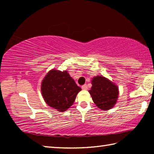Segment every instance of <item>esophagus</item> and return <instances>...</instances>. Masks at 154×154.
<instances>
[{
	"instance_id": "34e87169",
	"label": "esophagus",
	"mask_w": 154,
	"mask_h": 154,
	"mask_svg": "<svg viewBox=\"0 0 154 154\" xmlns=\"http://www.w3.org/2000/svg\"><path fill=\"white\" fill-rule=\"evenodd\" d=\"M82 88L83 90H88V85H86V84H85V85H82Z\"/></svg>"
}]
</instances>
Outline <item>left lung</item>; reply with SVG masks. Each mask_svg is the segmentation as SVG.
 <instances>
[{"label": "left lung", "instance_id": "left-lung-1", "mask_svg": "<svg viewBox=\"0 0 154 154\" xmlns=\"http://www.w3.org/2000/svg\"><path fill=\"white\" fill-rule=\"evenodd\" d=\"M91 83L92 86L89 92L95 105L104 111L113 108L119 96L118 85L100 75L94 77Z\"/></svg>", "mask_w": 154, "mask_h": 154}]
</instances>
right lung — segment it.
Wrapping results in <instances>:
<instances>
[{
    "instance_id": "1",
    "label": "right lung",
    "mask_w": 154,
    "mask_h": 154,
    "mask_svg": "<svg viewBox=\"0 0 154 154\" xmlns=\"http://www.w3.org/2000/svg\"><path fill=\"white\" fill-rule=\"evenodd\" d=\"M81 90L68 71L55 69L47 73L41 85V94L47 105L60 112L71 107Z\"/></svg>"
}]
</instances>
